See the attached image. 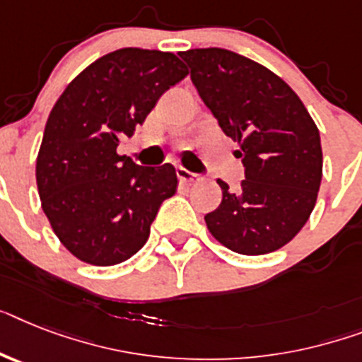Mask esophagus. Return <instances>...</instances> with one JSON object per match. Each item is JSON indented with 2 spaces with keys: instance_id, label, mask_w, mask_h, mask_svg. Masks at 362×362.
I'll use <instances>...</instances> for the list:
<instances>
[{
  "instance_id": "34e87169",
  "label": "esophagus",
  "mask_w": 362,
  "mask_h": 362,
  "mask_svg": "<svg viewBox=\"0 0 362 362\" xmlns=\"http://www.w3.org/2000/svg\"><path fill=\"white\" fill-rule=\"evenodd\" d=\"M177 177L179 181L185 185H192L196 183V181H199V175L194 174V172H190V170L187 168H177Z\"/></svg>"
}]
</instances>
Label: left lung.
I'll return each instance as SVG.
<instances>
[{"instance_id":"8db88e82","label":"left lung","mask_w":362,"mask_h":362,"mask_svg":"<svg viewBox=\"0 0 362 362\" xmlns=\"http://www.w3.org/2000/svg\"><path fill=\"white\" fill-rule=\"evenodd\" d=\"M179 55L246 168L233 192L218 179L222 203L205 214L209 231L242 255L276 252L315 209L324 163L318 127L291 86L259 62L222 47Z\"/></svg>"}]
</instances>
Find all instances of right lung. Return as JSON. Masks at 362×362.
<instances>
[{
	"mask_svg": "<svg viewBox=\"0 0 362 362\" xmlns=\"http://www.w3.org/2000/svg\"><path fill=\"white\" fill-rule=\"evenodd\" d=\"M187 74L174 53L122 47L85 68L57 100L37 157L38 196L59 240L81 261H127L175 194L172 164L139 166L116 148Z\"/></svg>",
	"mask_w": 362,
	"mask_h": 362,
	"instance_id": "1",
	"label": "right lung"
}]
</instances>
